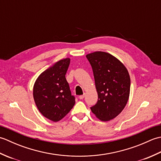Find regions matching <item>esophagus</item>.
I'll return each instance as SVG.
<instances>
[{
  "mask_svg": "<svg viewBox=\"0 0 161 161\" xmlns=\"http://www.w3.org/2000/svg\"><path fill=\"white\" fill-rule=\"evenodd\" d=\"M84 96H85V93H84L83 95H80V96H79V98H80V100H82V99L84 98Z\"/></svg>",
  "mask_w": 161,
  "mask_h": 161,
  "instance_id": "esophagus-1",
  "label": "esophagus"
}]
</instances>
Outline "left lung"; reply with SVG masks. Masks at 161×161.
<instances>
[{
	"instance_id": "left-lung-1",
	"label": "left lung",
	"mask_w": 161,
	"mask_h": 161,
	"mask_svg": "<svg viewBox=\"0 0 161 161\" xmlns=\"http://www.w3.org/2000/svg\"><path fill=\"white\" fill-rule=\"evenodd\" d=\"M86 57L93 69L98 95L91 111L101 121H109L120 114L128 102L131 85L129 72L109 53L97 51Z\"/></svg>"
}]
</instances>
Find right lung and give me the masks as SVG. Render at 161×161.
I'll return each instance as SVG.
<instances>
[{"mask_svg": "<svg viewBox=\"0 0 161 161\" xmlns=\"http://www.w3.org/2000/svg\"><path fill=\"white\" fill-rule=\"evenodd\" d=\"M70 62V58L58 61L41 73L34 84L33 97L36 107L51 121L61 120L75 103L65 76Z\"/></svg>", "mask_w": 161, "mask_h": 161, "instance_id": "add662e5", "label": "right lung"}]
</instances>
